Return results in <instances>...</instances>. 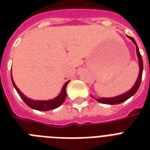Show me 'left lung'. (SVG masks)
Masks as SVG:
<instances>
[{
	"instance_id": "obj_1",
	"label": "left lung",
	"mask_w": 150,
	"mask_h": 150,
	"mask_svg": "<svg viewBox=\"0 0 150 150\" xmlns=\"http://www.w3.org/2000/svg\"><path fill=\"white\" fill-rule=\"evenodd\" d=\"M128 39H130L132 41L133 43L135 45V48H136V54H137L138 57V61H139V75H138V78L136 81L135 82V85L132 87V89H129L128 91H127L126 93L123 94H121L119 96H114V97H108V98H106V97H101V98H94L93 96H92L93 98H94L96 101H98L100 103H103V104H109V105H115V104H119V103H121L125 102L127 100L132 97V96H134L135 94V93L137 92V90L139 88V86L141 84V81H142V71H143V62H142V58L141 54L139 53V47H138L137 43L135 41V40L131 37L129 36H127Z\"/></svg>"
}]
</instances>
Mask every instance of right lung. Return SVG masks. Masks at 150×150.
<instances>
[{"mask_svg": "<svg viewBox=\"0 0 150 150\" xmlns=\"http://www.w3.org/2000/svg\"><path fill=\"white\" fill-rule=\"evenodd\" d=\"M11 82L12 84L15 87V89H16V91L20 96V97L22 99V100L25 103V104L28 105L30 108L34 110H40V111H47V110H51L56 109L57 107L61 106L66 99L67 96V93H66V87L68 86V84L70 82V80L66 82L64 84L61 91L60 92V93L57 96H56L55 98L51 99V100H32L30 98H28L25 95L22 93V92L20 91L19 89L18 88L17 86L15 85L14 80H13L12 75H11Z\"/></svg>", "mask_w": 150, "mask_h": 150, "instance_id": "obj_1", "label": "right lung"}]
</instances>
